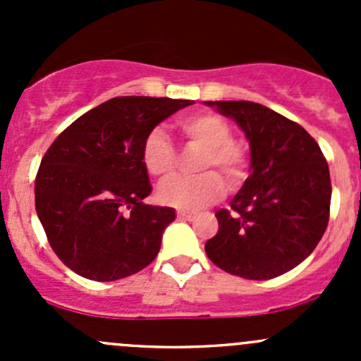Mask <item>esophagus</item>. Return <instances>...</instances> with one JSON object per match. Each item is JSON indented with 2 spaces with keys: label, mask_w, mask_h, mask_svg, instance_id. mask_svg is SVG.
Returning <instances> with one entry per match:
<instances>
[{
  "label": "esophagus",
  "mask_w": 361,
  "mask_h": 361,
  "mask_svg": "<svg viewBox=\"0 0 361 361\" xmlns=\"http://www.w3.org/2000/svg\"><path fill=\"white\" fill-rule=\"evenodd\" d=\"M195 213H192V211H178V218L180 220H194Z\"/></svg>",
  "instance_id": "34e87169"
}]
</instances>
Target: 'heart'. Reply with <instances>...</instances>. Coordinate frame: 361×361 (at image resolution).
Here are the masks:
<instances>
[{
  "mask_svg": "<svg viewBox=\"0 0 361 361\" xmlns=\"http://www.w3.org/2000/svg\"><path fill=\"white\" fill-rule=\"evenodd\" d=\"M188 143L204 148L199 169L209 171L201 176H174L160 185L159 199L181 211L199 209L216 201L225 190L224 180L214 171H221L228 185H238L246 174V152L241 143L231 140V126L214 113H194L178 122ZM143 166L152 176L166 178L173 173L176 152L169 137L160 129L147 134L141 148Z\"/></svg>",
  "mask_w": 361,
  "mask_h": 361,
  "instance_id": "1",
  "label": "heart"
}]
</instances>
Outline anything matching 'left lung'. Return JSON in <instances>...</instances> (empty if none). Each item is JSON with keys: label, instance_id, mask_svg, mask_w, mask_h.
I'll return each instance as SVG.
<instances>
[{"label": "left lung", "instance_id": "8db88e82", "mask_svg": "<svg viewBox=\"0 0 361 361\" xmlns=\"http://www.w3.org/2000/svg\"><path fill=\"white\" fill-rule=\"evenodd\" d=\"M234 120L250 143V176L216 213L204 250L228 274L272 279L312 253L329 225V164L307 130L264 104L204 101Z\"/></svg>", "mask_w": 361, "mask_h": 361}]
</instances>
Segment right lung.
Masks as SVG:
<instances>
[{
	"mask_svg": "<svg viewBox=\"0 0 361 361\" xmlns=\"http://www.w3.org/2000/svg\"><path fill=\"white\" fill-rule=\"evenodd\" d=\"M188 99L113 97L57 136L35 181L36 213L64 265L92 281H115L154 262L173 207L152 192L143 141Z\"/></svg>",
	"mask_w": 361,
	"mask_h": 361,
	"instance_id": "obj_1",
	"label": "right lung"
}]
</instances>
